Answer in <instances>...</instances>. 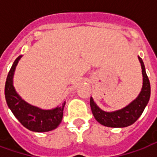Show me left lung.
<instances>
[{
	"instance_id": "1",
	"label": "left lung",
	"mask_w": 157,
	"mask_h": 157,
	"mask_svg": "<svg viewBox=\"0 0 157 157\" xmlns=\"http://www.w3.org/2000/svg\"><path fill=\"white\" fill-rule=\"evenodd\" d=\"M138 59L141 65L143 85L141 91L135 100L123 109L112 112H106L97 105L92 98L90 99L92 114L96 120L101 124L112 128H124L129 126L140 117L147 105L151 97V84L145 72L144 62L140 56H138Z\"/></svg>"
}]
</instances>
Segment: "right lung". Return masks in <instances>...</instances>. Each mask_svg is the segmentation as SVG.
Instances as JSON below:
<instances>
[{"label": "right lung", "instance_id": "right-lung-1", "mask_svg": "<svg viewBox=\"0 0 157 157\" xmlns=\"http://www.w3.org/2000/svg\"><path fill=\"white\" fill-rule=\"evenodd\" d=\"M22 55L16 59L9 71L5 85V98L8 108L25 128L33 132H48L58 127L63 118L65 102L51 109H43L27 102L13 86L16 67Z\"/></svg>", "mask_w": 157, "mask_h": 157}]
</instances>
